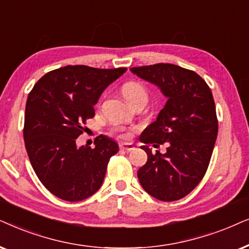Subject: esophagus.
I'll return each instance as SVG.
<instances>
[{"instance_id":"obj_1","label":"esophagus","mask_w":249,"mask_h":249,"mask_svg":"<svg viewBox=\"0 0 249 249\" xmlns=\"http://www.w3.org/2000/svg\"><path fill=\"white\" fill-rule=\"evenodd\" d=\"M119 148H121L122 150L131 151V150H133V149H134V145L132 143H126V142H124V143L119 144Z\"/></svg>"}]
</instances>
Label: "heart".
Masks as SVG:
<instances>
[{
  "label": "heart",
  "instance_id": "b5f03b06",
  "mask_svg": "<svg viewBox=\"0 0 249 249\" xmlns=\"http://www.w3.org/2000/svg\"><path fill=\"white\" fill-rule=\"evenodd\" d=\"M122 92L130 104L135 100H139V99H142V100H145V101H147L148 99L147 89H145L144 86L139 82L125 83L122 88ZM128 134H130L128 132H123L122 137L126 138L128 137Z\"/></svg>",
  "mask_w": 249,
  "mask_h": 249
}]
</instances>
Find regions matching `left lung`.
Here are the masks:
<instances>
[{"label":"left lung","mask_w":249,"mask_h":249,"mask_svg":"<svg viewBox=\"0 0 249 249\" xmlns=\"http://www.w3.org/2000/svg\"><path fill=\"white\" fill-rule=\"evenodd\" d=\"M131 71L157 85L167 98L165 107L142 132L144 144H163L165 154L142 145L148 160L138 171L142 188L163 201L187 196L206 173L217 138L213 94L197 72L172 64L133 67Z\"/></svg>","instance_id":"8db88e82"}]
</instances>
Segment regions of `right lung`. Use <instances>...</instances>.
<instances>
[{"label":"right lung","instance_id":"right-lung-1","mask_svg":"<svg viewBox=\"0 0 249 249\" xmlns=\"http://www.w3.org/2000/svg\"><path fill=\"white\" fill-rule=\"evenodd\" d=\"M126 71L66 66L45 74L29 92L25 147L39 181L55 197L79 201L102 185L117 143L101 134L94 148L77 147L76 139L86 121L94 117L93 106L102 92Z\"/></svg>","mask_w":249,"mask_h":249}]
</instances>
